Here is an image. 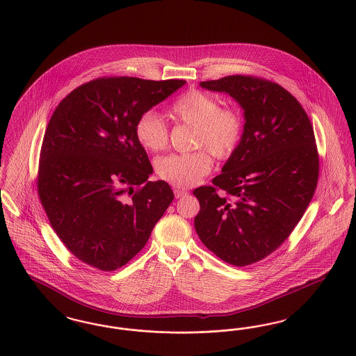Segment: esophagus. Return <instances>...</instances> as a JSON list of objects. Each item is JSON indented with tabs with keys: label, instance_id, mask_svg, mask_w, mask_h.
<instances>
[{
	"label": "esophagus",
	"instance_id": "esophagus-1",
	"mask_svg": "<svg viewBox=\"0 0 356 356\" xmlns=\"http://www.w3.org/2000/svg\"><path fill=\"white\" fill-rule=\"evenodd\" d=\"M173 192H175V197H176V199H180V197L188 195V191H186V189H180V188H175Z\"/></svg>",
	"mask_w": 356,
	"mask_h": 356
}]
</instances>
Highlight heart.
<instances>
[{"mask_svg": "<svg viewBox=\"0 0 356 356\" xmlns=\"http://www.w3.org/2000/svg\"><path fill=\"white\" fill-rule=\"evenodd\" d=\"M176 121L195 128L193 147H205L219 159L235 152L243 136V119L235 109L221 108L220 102L200 90H189L170 108ZM138 144L157 152L168 143V128L161 116L153 111L144 112L135 125ZM212 168V159L204 149L181 154H167L156 161L157 176L175 186L196 184Z\"/></svg>", "mask_w": 356, "mask_h": 356, "instance_id": "1", "label": "heart"}]
</instances>
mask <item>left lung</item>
I'll return each instance as SVG.
<instances>
[{"mask_svg": "<svg viewBox=\"0 0 356 356\" xmlns=\"http://www.w3.org/2000/svg\"><path fill=\"white\" fill-rule=\"evenodd\" d=\"M200 86L229 95L245 122L213 186L193 191L200 203L195 229L225 263L250 266L284 243L314 196L319 176L314 128L299 102L271 81L236 74Z\"/></svg>", "mask_w": 356, "mask_h": 356, "instance_id": "obj_1", "label": "left lung"}]
</instances>
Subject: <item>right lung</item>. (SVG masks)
Segmentation results:
<instances>
[{"label":"right lung","mask_w":356,"mask_h":356,"mask_svg":"<svg viewBox=\"0 0 356 356\" xmlns=\"http://www.w3.org/2000/svg\"><path fill=\"white\" fill-rule=\"evenodd\" d=\"M186 84L97 79L70 92L47 127L37 189L57 236L77 259L115 271L138 254L173 200L135 136L137 119Z\"/></svg>","instance_id":"right-lung-1"}]
</instances>
